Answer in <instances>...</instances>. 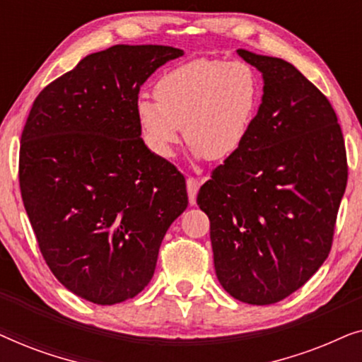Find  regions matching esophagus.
Returning a JSON list of instances; mask_svg holds the SVG:
<instances>
[{
    "label": "esophagus",
    "instance_id": "esophagus-1",
    "mask_svg": "<svg viewBox=\"0 0 362 362\" xmlns=\"http://www.w3.org/2000/svg\"><path fill=\"white\" fill-rule=\"evenodd\" d=\"M187 196H189V204L194 206L196 204V196L197 191H199L201 182L196 180V177H187Z\"/></svg>",
    "mask_w": 362,
    "mask_h": 362
}]
</instances>
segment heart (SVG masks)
I'll return each instance as SVG.
<instances>
[{
    "instance_id": "heart-1",
    "label": "heart",
    "mask_w": 362,
    "mask_h": 362,
    "mask_svg": "<svg viewBox=\"0 0 362 362\" xmlns=\"http://www.w3.org/2000/svg\"><path fill=\"white\" fill-rule=\"evenodd\" d=\"M262 78L247 62L196 59L163 74L155 97H140L136 118L143 138L161 158L186 141L196 156L226 160L244 146L262 103Z\"/></svg>"
}]
</instances>
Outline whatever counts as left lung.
I'll use <instances>...</instances> for the list:
<instances>
[{"mask_svg":"<svg viewBox=\"0 0 362 362\" xmlns=\"http://www.w3.org/2000/svg\"><path fill=\"white\" fill-rule=\"evenodd\" d=\"M264 78L249 138L201 186L219 284L235 300L272 305L308 281L331 250L348 181L341 127L295 66L245 49Z\"/></svg>","mask_w":362,"mask_h":362,"instance_id":"1","label":"left lung"}]
</instances>
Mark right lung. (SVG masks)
I'll return each instance as SVG.
<instances>
[{
	"instance_id": "obj_1",
	"label": "right lung",
	"mask_w": 362,
	"mask_h": 362,
	"mask_svg": "<svg viewBox=\"0 0 362 362\" xmlns=\"http://www.w3.org/2000/svg\"><path fill=\"white\" fill-rule=\"evenodd\" d=\"M118 44L83 57L36 97L19 150V186L54 276L81 298L115 305L150 284L186 180L145 145L140 87L182 56Z\"/></svg>"
}]
</instances>
